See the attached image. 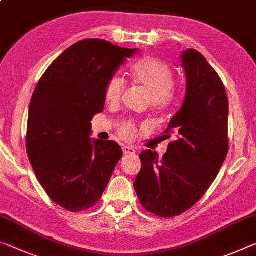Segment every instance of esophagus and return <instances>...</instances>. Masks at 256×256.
I'll return each mask as SVG.
<instances>
[{
  "instance_id": "1",
  "label": "esophagus",
  "mask_w": 256,
  "mask_h": 256,
  "mask_svg": "<svg viewBox=\"0 0 256 256\" xmlns=\"http://www.w3.org/2000/svg\"><path fill=\"white\" fill-rule=\"evenodd\" d=\"M123 152L124 155H132V154L136 152V150L133 147H128V146H124L123 147Z\"/></svg>"
}]
</instances>
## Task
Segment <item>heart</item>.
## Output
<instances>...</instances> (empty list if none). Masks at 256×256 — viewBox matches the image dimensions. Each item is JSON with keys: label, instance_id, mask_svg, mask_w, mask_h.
I'll return each mask as SVG.
<instances>
[{"label": "heart", "instance_id": "b5f03b06", "mask_svg": "<svg viewBox=\"0 0 256 256\" xmlns=\"http://www.w3.org/2000/svg\"><path fill=\"white\" fill-rule=\"evenodd\" d=\"M131 78L133 83L140 85L149 93V106L154 110L163 112L171 106L174 100L173 86L176 78L168 64L152 56H146L133 66ZM124 90V80L120 77H112L104 88L106 102L110 106L118 104ZM136 132V124L132 120H125L120 124L118 134L124 139H133Z\"/></svg>", "mask_w": 256, "mask_h": 256}]
</instances>
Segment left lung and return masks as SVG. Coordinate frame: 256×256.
Returning a JSON list of instances; mask_svg holds the SVG:
<instances>
[{
  "label": "left lung",
  "mask_w": 256,
  "mask_h": 256,
  "mask_svg": "<svg viewBox=\"0 0 256 256\" xmlns=\"http://www.w3.org/2000/svg\"><path fill=\"white\" fill-rule=\"evenodd\" d=\"M186 77L184 104L164 131L174 134L163 158L147 150L134 189L141 205L160 218L192 208L216 180L229 150V102L224 85L200 52L182 54Z\"/></svg>",
  "instance_id": "left-lung-1"
}]
</instances>
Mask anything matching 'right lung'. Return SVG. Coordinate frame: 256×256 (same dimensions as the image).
Masks as SVG:
<instances>
[{"label": "right lung", "mask_w": 256, "mask_h": 256, "mask_svg": "<svg viewBox=\"0 0 256 256\" xmlns=\"http://www.w3.org/2000/svg\"><path fill=\"white\" fill-rule=\"evenodd\" d=\"M136 51L80 40L48 66L32 96L27 155L48 196L70 212L99 202L123 156L112 140L92 142L91 120L104 110L109 80Z\"/></svg>", "instance_id": "right-lung-1"}]
</instances>
